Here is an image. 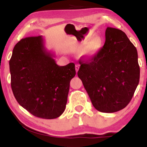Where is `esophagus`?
I'll use <instances>...</instances> for the list:
<instances>
[{"label": "esophagus", "mask_w": 147, "mask_h": 147, "mask_svg": "<svg viewBox=\"0 0 147 147\" xmlns=\"http://www.w3.org/2000/svg\"><path fill=\"white\" fill-rule=\"evenodd\" d=\"M79 66H80V65L79 64H76L75 65V70H76V72H78L79 69Z\"/></svg>", "instance_id": "1"}]
</instances>
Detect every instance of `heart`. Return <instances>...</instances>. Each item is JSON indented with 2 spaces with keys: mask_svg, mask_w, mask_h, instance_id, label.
I'll use <instances>...</instances> for the list:
<instances>
[{
  "mask_svg": "<svg viewBox=\"0 0 147 147\" xmlns=\"http://www.w3.org/2000/svg\"><path fill=\"white\" fill-rule=\"evenodd\" d=\"M102 38L99 35H95L90 38L81 50V55L86 58H92L99 51L102 45Z\"/></svg>",
  "mask_w": 147,
  "mask_h": 147,
  "instance_id": "heart-1",
  "label": "heart"
}]
</instances>
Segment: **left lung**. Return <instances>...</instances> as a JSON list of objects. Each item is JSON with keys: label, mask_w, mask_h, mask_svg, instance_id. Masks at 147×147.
<instances>
[{"label": "left lung", "mask_w": 147, "mask_h": 147, "mask_svg": "<svg viewBox=\"0 0 147 147\" xmlns=\"http://www.w3.org/2000/svg\"><path fill=\"white\" fill-rule=\"evenodd\" d=\"M98 53L79 61L77 75L97 111L114 113L125 108L140 81L138 52L122 30L108 27Z\"/></svg>", "instance_id": "1"}]
</instances>
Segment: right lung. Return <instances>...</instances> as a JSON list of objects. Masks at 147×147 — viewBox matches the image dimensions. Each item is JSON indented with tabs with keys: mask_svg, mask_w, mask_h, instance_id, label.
Masks as SVG:
<instances>
[{
	"mask_svg": "<svg viewBox=\"0 0 147 147\" xmlns=\"http://www.w3.org/2000/svg\"><path fill=\"white\" fill-rule=\"evenodd\" d=\"M42 36L23 38L9 60L11 86L18 104L37 117L55 119L64 112L75 77V63H56Z\"/></svg>",
	"mask_w": 147,
	"mask_h": 147,
	"instance_id": "right-lung-1",
	"label": "right lung"
}]
</instances>
